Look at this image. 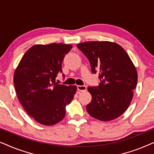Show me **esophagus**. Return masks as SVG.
Returning <instances> with one entry per match:
<instances>
[{"label":"esophagus","instance_id":"34e87169","mask_svg":"<svg viewBox=\"0 0 154 154\" xmlns=\"http://www.w3.org/2000/svg\"><path fill=\"white\" fill-rule=\"evenodd\" d=\"M77 89L80 92H84L87 90V87L85 85H78Z\"/></svg>","mask_w":154,"mask_h":154}]
</instances>
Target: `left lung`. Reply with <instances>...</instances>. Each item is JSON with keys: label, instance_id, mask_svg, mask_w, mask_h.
<instances>
[{"label": "left lung", "instance_id": "obj_1", "mask_svg": "<svg viewBox=\"0 0 154 154\" xmlns=\"http://www.w3.org/2000/svg\"><path fill=\"white\" fill-rule=\"evenodd\" d=\"M87 57L91 71L99 73L100 83L88 87L92 100L86 106L89 114L102 121L121 116L129 106L137 84L136 67L125 50L110 41H88L77 44Z\"/></svg>", "mask_w": 154, "mask_h": 154}]
</instances>
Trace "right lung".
<instances>
[{
	"label": "right lung",
	"mask_w": 154,
	"mask_h": 154,
	"mask_svg": "<svg viewBox=\"0 0 154 154\" xmlns=\"http://www.w3.org/2000/svg\"><path fill=\"white\" fill-rule=\"evenodd\" d=\"M70 44L35 45L25 52L14 73L15 91L23 108L38 123L53 125L64 119L76 85H60L55 77Z\"/></svg>",
	"instance_id": "add662e5"
}]
</instances>
